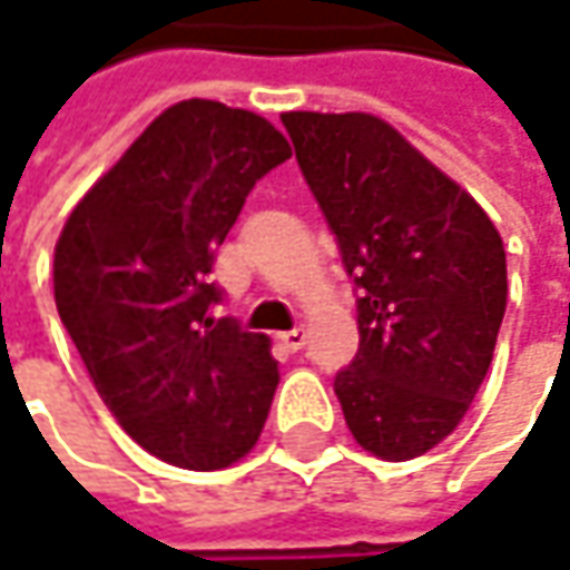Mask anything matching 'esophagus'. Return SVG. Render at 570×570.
I'll return each instance as SVG.
<instances>
[{"label": "esophagus", "mask_w": 570, "mask_h": 570, "mask_svg": "<svg viewBox=\"0 0 570 570\" xmlns=\"http://www.w3.org/2000/svg\"><path fill=\"white\" fill-rule=\"evenodd\" d=\"M281 345H284L286 352H303V348H306V328L281 332Z\"/></svg>", "instance_id": "esophagus-1"}]
</instances>
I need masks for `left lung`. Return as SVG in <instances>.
Listing matches in <instances>:
<instances>
[{"instance_id":"left-lung-1","label":"left lung","mask_w":570,"mask_h":570,"mask_svg":"<svg viewBox=\"0 0 570 570\" xmlns=\"http://www.w3.org/2000/svg\"><path fill=\"white\" fill-rule=\"evenodd\" d=\"M281 118L357 286L361 345L335 374L345 422L364 452L419 458L484 384L507 313L500 232L384 118Z\"/></svg>"}]
</instances>
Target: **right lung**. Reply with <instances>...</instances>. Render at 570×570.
<instances>
[{
  "instance_id": "obj_1",
  "label": "right lung",
  "mask_w": 570,
  "mask_h": 570,
  "mask_svg": "<svg viewBox=\"0 0 570 570\" xmlns=\"http://www.w3.org/2000/svg\"><path fill=\"white\" fill-rule=\"evenodd\" d=\"M289 157L267 118L170 106L70 213L53 299L109 413L154 458L216 471L252 452L281 384L271 338L216 318V248Z\"/></svg>"
}]
</instances>
